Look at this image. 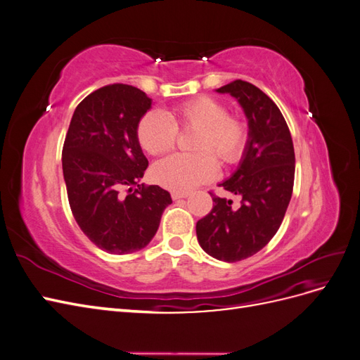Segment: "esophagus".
Here are the masks:
<instances>
[{"label":"esophagus","mask_w":360,"mask_h":360,"mask_svg":"<svg viewBox=\"0 0 360 360\" xmlns=\"http://www.w3.org/2000/svg\"><path fill=\"white\" fill-rule=\"evenodd\" d=\"M172 200H181V198H188L189 193L188 192H171Z\"/></svg>","instance_id":"1"}]
</instances>
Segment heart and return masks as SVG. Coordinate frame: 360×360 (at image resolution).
<instances>
[{
    "label": "heart",
    "mask_w": 360,
    "mask_h": 360,
    "mask_svg": "<svg viewBox=\"0 0 360 360\" xmlns=\"http://www.w3.org/2000/svg\"><path fill=\"white\" fill-rule=\"evenodd\" d=\"M179 127L198 129L195 155H171L155 163L153 179L174 192H189L210 181L217 172L213 153L225 165L242 158L248 143V129L240 118L228 115L225 106L212 97H197L165 115L150 111L139 120L136 136L150 155H162L176 144Z\"/></svg>",
    "instance_id": "b5f03b06"
}]
</instances>
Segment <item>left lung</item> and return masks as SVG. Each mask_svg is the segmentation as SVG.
<instances>
[{
    "label": "left lung",
    "mask_w": 360,
    "mask_h": 360,
    "mask_svg": "<svg viewBox=\"0 0 360 360\" xmlns=\"http://www.w3.org/2000/svg\"><path fill=\"white\" fill-rule=\"evenodd\" d=\"M216 93L233 96L248 120L240 163L219 184L240 197V205L210 192L213 209L197 222V237L210 257L236 263L257 254L279 230L291 200L296 158L284 115L258 86L237 79Z\"/></svg>",
    "instance_id": "left-lung-1"
}]
</instances>
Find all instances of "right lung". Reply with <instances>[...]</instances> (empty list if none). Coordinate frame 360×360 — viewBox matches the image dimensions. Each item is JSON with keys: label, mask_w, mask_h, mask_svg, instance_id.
Segmentation results:
<instances>
[{"label": "right lung", "mask_w": 360, "mask_h": 360, "mask_svg": "<svg viewBox=\"0 0 360 360\" xmlns=\"http://www.w3.org/2000/svg\"><path fill=\"white\" fill-rule=\"evenodd\" d=\"M151 102L132 85L102 86L76 106L64 141L63 176L75 221L108 254L146 248L172 202L168 191L139 184L148 160L136 127Z\"/></svg>", "instance_id": "right-lung-1"}]
</instances>
